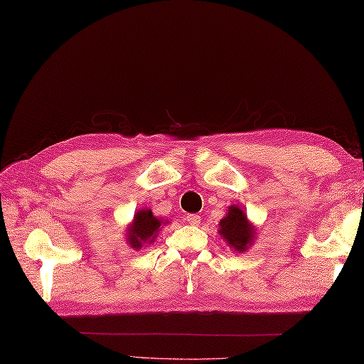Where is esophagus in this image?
Wrapping results in <instances>:
<instances>
[{"instance_id":"34e87169","label":"esophagus","mask_w":364,"mask_h":364,"mask_svg":"<svg viewBox=\"0 0 364 364\" xmlns=\"http://www.w3.org/2000/svg\"><path fill=\"white\" fill-rule=\"evenodd\" d=\"M186 220H188L189 225H194V227L200 225V222H202V219H200L198 214H188L186 215Z\"/></svg>"}]
</instances>
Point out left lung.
Masks as SVG:
<instances>
[{
  "label": "left lung",
  "instance_id": "obj_1",
  "mask_svg": "<svg viewBox=\"0 0 364 364\" xmlns=\"http://www.w3.org/2000/svg\"><path fill=\"white\" fill-rule=\"evenodd\" d=\"M219 233L225 237V241L235 247L237 252H244L253 241L255 230L247 220V215L237 206H231L227 218L220 220Z\"/></svg>",
  "mask_w": 364,
  "mask_h": 364
}]
</instances>
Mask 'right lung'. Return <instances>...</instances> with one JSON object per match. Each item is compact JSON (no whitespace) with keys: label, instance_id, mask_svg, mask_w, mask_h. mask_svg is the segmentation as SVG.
Listing matches in <instances>:
<instances>
[{"label":"right lung","instance_id":"1","mask_svg":"<svg viewBox=\"0 0 364 364\" xmlns=\"http://www.w3.org/2000/svg\"><path fill=\"white\" fill-rule=\"evenodd\" d=\"M161 220L154 218L150 210H142L134 215L133 225L128 230V242L134 249L142 247L145 242H151L156 237L161 227Z\"/></svg>","mask_w":364,"mask_h":364}]
</instances>
